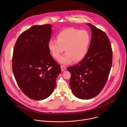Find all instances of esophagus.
Instances as JSON below:
<instances>
[{
    "instance_id": "1",
    "label": "esophagus",
    "mask_w": 127,
    "mask_h": 127,
    "mask_svg": "<svg viewBox=\"0 0 127 127\" xmlns=\"http://www.w3.org/2000/svg\"><path fill=\"white\" fill-rule=\"evenodd\" d=\"M61 70L63 71H64L65 70H66V67L64 66H63V65H61Z\"/></svg>"
}]
</instances>
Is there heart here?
<instances>
[{"label": "heart", "instance_id": "obj_1", "mask_svg": "<svg viewBox=\"0 0 127 127\" xmlns=\"http://www.w3.org/2000/svg\"><path fill=\"white\" fill-rule=\"evenodd\" d=\"M57 40L51 39L48 44L52 55L59 58L64 51L65 54L59 59L60 63L68 64L72 61L82 60L87 53L91 42V35L86 30L70 28L63 30L56 36Z\"/></svg>", "mask_w": 127, "mask_h": 127}]
</instances>
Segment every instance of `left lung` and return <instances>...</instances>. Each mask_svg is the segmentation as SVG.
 <instances>
[{
  "label": "left lung",
  "instance_id": "left-lung-1",
  "mask_svg": "<svg viewBox=\"0 0 127 127\" xmlns=\"http://www.w3.org/2000/svg\"><path fill=\"white\" fill-rule=\"evenodd\" d=\"M92 40L87 53L77 64L67 68L70 86L74 95L89 99L97 95L105 85L112 65L113 51L106 34L90 24Z\"/></svg>",
  "mask_w": 127,
  "mask_h": 127
}]
</instances>
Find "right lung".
Instances as JSON below:
<instances>
[{
	"label": "right lung",
	"mask_w": 127,
	"mask_h": 127,
	"mask_svg": "<svg viewBox=\"0 0 127 127\" xmlns=\"http://www.w3.org/2000/svg\"><path fill=\"white\" fill-rule=\"evenodd\" d=\"M52 27L33 26L21 33L13 49L12 69L15 79L23 93L33 100L44 99L52 94L61 72L48 46Z\"/></svg>",
	"instance_id": "obj_1"
}]
</instances>
